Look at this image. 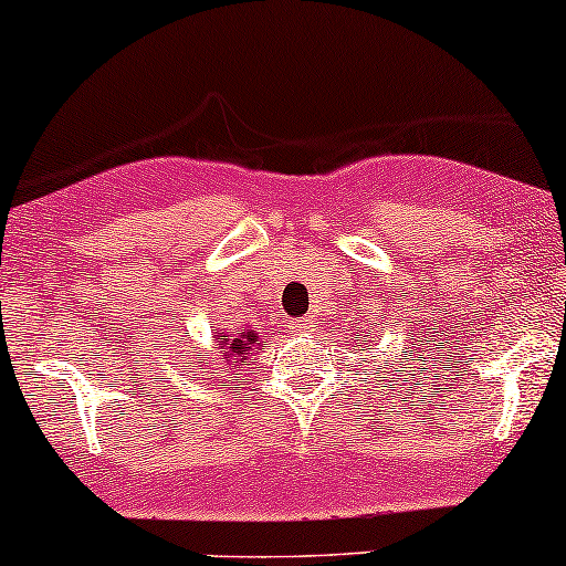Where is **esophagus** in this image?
Wrapping results in <instances>:
<instances>
[{
	"label": "esophagus",
	"mask_w": 566,
	"mask_h": 566,
	"mask_svg": "<svg viewBox=\"0 0 566 566\" xmlns=\"http://www.w3.org/2000/svg\"><path fill=\"white\" fill-rule=\"evenodd\" d=\"M290 332H292V335H308L311 322H308V318H295V322L290 324Z\"/></svg>",
	"instance_id": "34e87169"
}]
</instances>
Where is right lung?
<instances>
[{
  "instance_id": "obj_1",
  "label": "right lung",
  "mask_w": 566,
  "mask_h": 566,
  "mask_svg": "<svg viewBox=\"0 0 566 566\" xmlns=\"http://www.w3.org/2000/svg\"><path fill=\"white\" fill-rule=\"evenodd\" d=\"M213 337L218 339V348H221L227 364L234 366V369H240L244 360H248L250 350L261 348V337H258L255 329L237 332V335H229V332H216ZM197 364H200V360H197Z\"/></svg>"
}]
</instances>
